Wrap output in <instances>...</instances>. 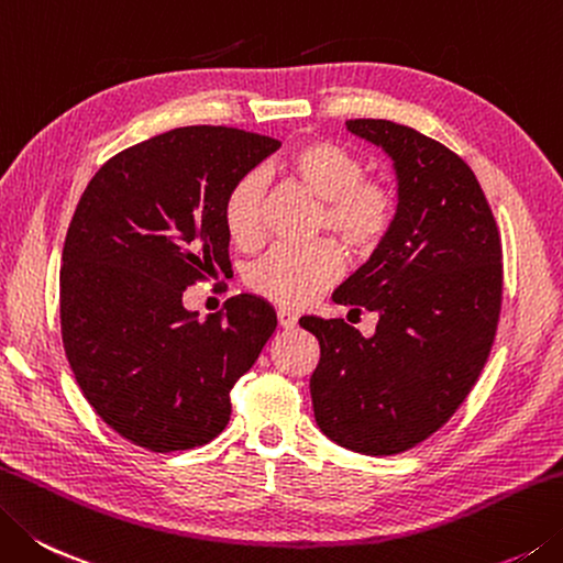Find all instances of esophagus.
Instances as JSON below:
<instances>
[{
    "label": "esophagus",
    "mask_w": 563,
    "mask_h": 563,
    "mask_svg": "<svg viewBox=\"0 0 563 563\" xmlns=\"http://www.w3.org/2000/svg\"><path fill=\"white\" fill-rule=\"evenodd\" d=\"M277 321H279L282 328H286V331H289V328L299 325V316L291 313V311H286V309H279L277 311Z\"/></svg>",
    "instance_id": "1"
}]
</instances>
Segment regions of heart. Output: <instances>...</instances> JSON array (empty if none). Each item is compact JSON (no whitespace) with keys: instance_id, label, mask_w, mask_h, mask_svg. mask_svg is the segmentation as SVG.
I'll return each mask as SVG.
<instances>
[{"instance_id":"b5f03b06","label":"heart","mask_w":563,"mask_h":563,"mask_svg":"<svg viewBox=\"0 0 563 563\" xmlns=\"http://www.w3.org/2000/svg\"><path fill=\"white\" fill-rule=\"evenodd\" d=\"M284 168L323 203L318 225L333 232L355 257L377 252L395 228L397 198L387 184L367 178L365 158L333 140L303 142L289 152ZM267 178L260 168L242 174L222 200V222L240 247L257 245L264 228ZM343 277V254L333 242L309 247L277 245L254 260L250 289L284 309H299Z\"/></svg>"}]
</instances>
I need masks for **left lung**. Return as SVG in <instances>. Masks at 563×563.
Listing matches in <instances>:
<instances>
[{
	"label": "left lung",
	"mask_w": 563,
	"mask_h": 563,
	"mask_svg": "<svg viewBox=\"0 0 563 563\" xmlns=\"http://www.w3.org/2000/svg\"><path fill=\"white\" fill-rule=\"evenodd\" d=\"M397 174L389 238L335 303L375 311L365 338L343 318L306 316L321 345L311 375L316 423L338 446L395 455L429 439L463 405L495 341L503 242L478 178L459 154L411 126L347 120Z\"/></svg>",
	"instance_id": "1"
}]
</instances>
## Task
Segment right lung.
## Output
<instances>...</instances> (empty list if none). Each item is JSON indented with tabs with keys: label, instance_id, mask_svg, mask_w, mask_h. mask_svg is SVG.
I'll return each mask as SVG.
<instances>
[{
	"label": "right lung",
	"instance_id": "add662e5",
	"mask_svg": "<svg viewBox=\"0 0 563 563\" xmlns=\"http://www.w3.org/2000/svg\"><path fill=\"white\" fill-rule=\"evenodd\" d=\"M279 144L235 126H178L114 154L80 196L60 257L63 347L95 413L136 446L213 441L230 389L277 328L260 296H232L198 321L184 291L228 269L222 200Z\"/></svg>",
	"mask_w": 563,
	"mask_h": 563
}]
</instances>
